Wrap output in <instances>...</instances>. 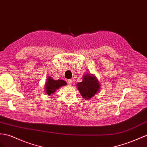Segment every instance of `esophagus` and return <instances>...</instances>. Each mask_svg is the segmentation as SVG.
<instances>
[{
    "instance_id": "34e87169",
    "label": "esophagus",
    "mask_w": 147,
    "mask_h": 147,
    "mask_svg": "<svg viewBox=\"0 0 147 147\" xmlns=\"http://www.w3.org/2000/svg\"><path fill=\"white\" fill-rule=\"evenodd\" d=\"M67 84H68L69 85H71V84H72L73 81H72V80H68L67 81Z\"/></svg>"
}]
</instances>
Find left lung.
Returning a JSON list of instances; mask_svg holds the SVG:
<instances>
[{
    "label": "left lung",
    "mask_w": 147,
    "mask_h": 147,
    "mask_svg": "<svg viewBox=\"0 0 147 147\" xmlns=\"http://www.w3.org/2000/svg\"><path fill=\"white\" fill-rule=\"evenodd\" d=\"M79 91L85 99H89L94 96L100 89L99 82L93 76L86 74L83 76V81L77 84Z\"/></svg>",
    "instance_id": "obj_1"
}]
</instances>
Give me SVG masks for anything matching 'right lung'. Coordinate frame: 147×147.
Returning <instances> with one entry per match:
<instances>
[{
    "mask_svg": "<svg viewBox=\"0 0 147 147\" xmlns=\"http://www.w3.org/2000/svg\"><path fill=\"white\" fill-rule=\"evenodd\" d=\"M66 85V82L63 80H54L51 78H48L46 83V91L47 94L50 96L51 94L55 92L56 89H58L61 86Z\"/></svg>",
    "mask_w": 147,
    "mask_h": 147,
    "instance_id": "add662e5",
    "label": "right lung"
}]
</instances>
